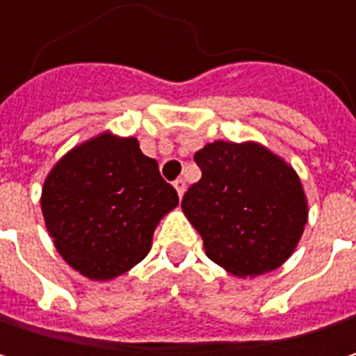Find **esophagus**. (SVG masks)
<instances>
[{
  "label": "esophagus",
  "instance_id": "1",
  "mask_svg": "<svg viewBox=\"0 0 356 356\" xmlns=\"http://www.w3.org/2000/svg\"><path fill=\"white\" fill-rule=\"evenodd\" d=\"M173 185H175V189H177L179 197H183V193H185V181H183V179H177Z\"/></svg>",
  "mask_w": 356,
  "mask_h": 356
}]
</instances>
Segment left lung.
<instances>
[{
  "instance_id": "obj_1",
  "label": "left lung",
  "mask_w": 356,
  "mask_h": 356,
  "mask_svg": "<svg viewBox=\"0 0 356 356\" xmlns=\"http://www.w3.org/2000/svg\"><path fill=\"white\" fill-rule=\"evenodd\" d=\"M202 179L181 208L206 255L239 278L280 268L301 241L309 204L297 171L259 142L206 144L193 154Z\"/></svg>"
}]
</instances>
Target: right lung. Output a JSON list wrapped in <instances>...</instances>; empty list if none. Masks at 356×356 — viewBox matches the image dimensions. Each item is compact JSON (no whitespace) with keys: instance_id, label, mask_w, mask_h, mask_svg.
Masks as SVG:
<instances>
[{"instance_id":"right-lung-1","label":"right lung","mask_w":356,"mask_h":356,"mask_svg":"<svg viewBox=\"0 0 356 356\" xmlns=\"http://www.w3.org/2000/svg\"><path fill=\"white\" fill-rule=\"evenodd\" d=\"M177 191L134 136L111 129L67 150L47 173L40 210L47 233L70 268L105 282L129 272L152 248Z\"/></svg>"}]
</instances>
